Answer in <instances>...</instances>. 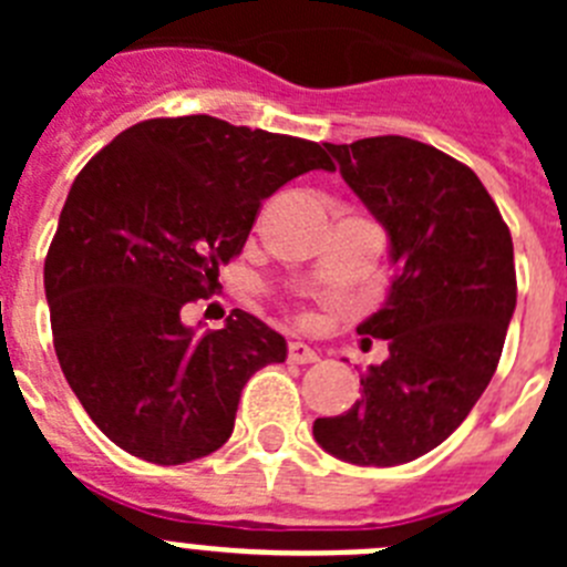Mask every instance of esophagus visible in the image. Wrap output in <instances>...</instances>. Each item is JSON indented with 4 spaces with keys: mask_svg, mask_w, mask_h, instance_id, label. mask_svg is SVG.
<instances>
[{
    "mask_svg": "<svg viewBox=\"0 0 567 567\" xmlns=\"http://www.w3.org/2000/svg\"><path fill=\"white\" fill-rule=\"evenodd\" d=\"M289 360H292V363H315V360H318V352H315L312 346L295 340V343H289Z\"/></svg>",
    "mask_w": 567,
    "mask_h": 567,
    "instance_id": "34e87169",
    "label": "esophagus"
}]
</instances>
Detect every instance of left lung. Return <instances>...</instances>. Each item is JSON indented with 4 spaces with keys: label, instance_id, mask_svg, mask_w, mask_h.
<instances>
[{
    "label": "left lung",
    "instance_id": "obj_1",
    "mask_svg": "<svg viewBox=\"0 0 567 567\" xmlns=\"http://www.w3.org/2000/svg\"><path fill=\"white\" fill-rule=\"evenodd\" d=\"M327 150L385 229L394 275L358 327L363 343L389 340V358L360 372L363 398L315 420L312 434L343 463H412L468 417L497 372L517 307L514 244L483 182L432 144L374 135Z\"/></svg>",
    "mask_w": 567,
    "mask_h": 567
}]
</instances>
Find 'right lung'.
<instances>
[{
	"instance_id": "obj_1",
	"label": "right lung",
	"mask_w": 567,
	"mask_h": 567,
	"mask_svg": "<svg viewBox=\"0 0 567 567\" xmlns=\"http://www.w3.org/2000/svg\"><path fill=\"white\" fill-rule=\"evenodd\" d=\"M323 147L213 115L150 118L76 175L44 260L53 346L70 389L118 449L158 465L218 452L240 389L287 340L235 309L195 334L187 300L218 287L258 207Z\"/></svg>"
}]
</instances>
